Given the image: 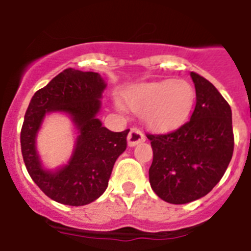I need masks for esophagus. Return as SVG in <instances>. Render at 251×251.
I'll use <instances>...</instances> for the list:
<instances>
[{
  "label": "esophagus",
  "instance_id": "1",
  "mask_svg": "<svg viewBox=\"0 0 251 251\" xmlns=\"http://www.w3.org/2000/svg\"><path fill=\"white\" fill-rule=\"evenodd\" d=\"M146 137L145 134L142 133V130H139L138 127H133V129L130 130L129 135H127V145L130 147H134V146H137L138 143H141V142H145Z\"/></svg>",
  "mask_w": 251,
  "mask_h": 251
}]
</instances>
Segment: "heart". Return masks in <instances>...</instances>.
<instances>
[{"instance_id": "b5f03b06", "label": "heart", "mask_w": 251, "mask_h": 251, "mask_svg": "<svg viewBox=\"0 0 251 251\" xmlns=\"http://www.w3.org/2000/svg\"><path fill=\"white\" fill-rule=\"evenodd\" d=\"M126 106L142 114L149 129L168 133L189 120L195 105V90L185 79H165L131 87L124 94ZM122 109V104L117 101Z\"/></svg>"}]
</instances>
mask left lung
Masks as SVG:
<instances>
[{
	"label": "left lung",
	"instance_id": "obj_1",
	"mask_svg": "<svg viewBox=\"0 0 251 251\" xmlns=\"http://www.w3.org/2000/svg\"><path fill=\"white\" fill-rule=\"evenodd\" d=\"M197 102L190 121L168 134H147L153 151L150 183L173 204L208 194L222 179L233 155L232 110L211 82L190 73Z\"/></svg>",
	"mask_w": 251,
	"mask_h": 251
}]
</instances>
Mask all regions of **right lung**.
Here are the masks:
<instances>
[{
  "instance_id": "obj_1",
  "label": "right lung",
  "mask_w": 251,
  "mask_h": 251,
  "mask_svg": "<svg viewBox=\"0 0 251 251\" xmlns=\"http://www.w3.org/2000/svg\"><path fill=\"white\" fill-rule=\"evenodd\" d=\"M106 83L100 74L69 68L40 88L29 101L21 131L23 160L33 182L47 197L68 206L94 202L108 187L117 157L126 150L130 130L114 133L96 118ZM65 111L78 130L71 160L57 171L41 165L36 135L45 114Z\"/></svg>"
}]
</instances>
